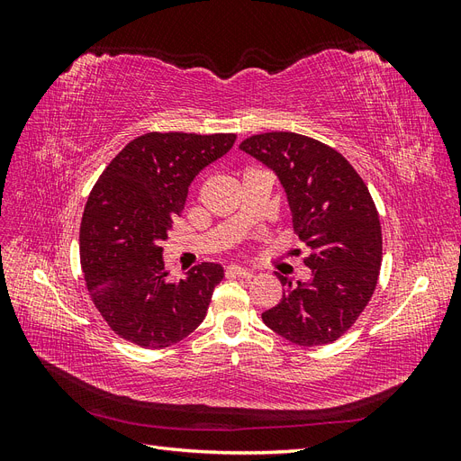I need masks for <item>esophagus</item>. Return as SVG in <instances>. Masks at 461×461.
<instances>
[{"label":"esophagus","mask_w":461,"mask_h":461,"mask_svg":"<svg viewBox=\"0 0 461 461\" xmlns=\"http://www.w3.org/2000/svg\"><path fill=\"white\" fill-rule=\"evenodd\" d=\"M252 271L239 267V265H229L227 267V276H240V278H252Z\"/></svg>","instance_id":"34e87169"}]
</instances>
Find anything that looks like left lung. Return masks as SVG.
Instances as JSON below:
<instances>
[{"instance_id": "left-lung-1", "label": "left lung", "mask_w": 461, "mask_h": 461, "mask_svg": "<svg viewBox=\"0 0 461 461\" xmlns=\"http://www.w3.org/2000/svg\"><path fill=\"white\" fill-rule=\"evenodd\" d=\"M240 149L281 178L294 230L312 252L308 285L276 273L286 290L263 323L298 346L330 344L352 329L379 281L383 230L369 188L342 153L310 136L263 132Z\"/></svg>"}]
</instances>
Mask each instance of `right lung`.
I'll return each mask as SVG.
<instances>
[{"instance_id": "add662e5", "label": "right lung", "mask_w": 461, "mask_h": 461, "mask_svg": "<svg viewBox=\"0 0 461 461\" xmlns=\"http://www.w3.org/2000/svg\"><path fill=\"white\" fill-rule=\"evenodd\" d=\"M234 140L230 132H148L97 178L80 222V265L95 310L121 339L159 350L205 319L222 267L194 265L186 278L169 281L161 240L185 209L194 176Z\"/></svg>"}]
</instances>
